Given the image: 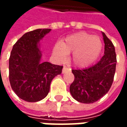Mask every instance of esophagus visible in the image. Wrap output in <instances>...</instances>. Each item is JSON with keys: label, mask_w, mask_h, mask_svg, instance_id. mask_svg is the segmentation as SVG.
<instances>
[{"label": "esophagus", "mask_w": 127, "mask_h": 127, "mask_svg": "<svg viewBox=\"0 0 127 127\" xmlns=\"http://www.w3.org/2000/svg\"><path fill=\"white\" fill-rule=\"evenodd\" d=\"M70 70V69H69V68H67L66 66H63V73H66V71H69Z\"/></svg>", "instance_id": "1"}]
</instances>
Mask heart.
<instances>
[{"label":"heart","mask_w":127,"mask_h":127,"mask_svg":"<svg viewBox=\"0 0 127 127\" xmlns=\"http://www.w3.org/2000/svg\"><path fill=\"white\" fill-rule=\"evenodd\" d=\"M102 48V42L97 36L84 32H77L66 37L54 47L53 54L59 60H64L67 54L72 53V61L75 66H89L98 58Z\"/></svg>","instance_id":"1"}]
</instances>
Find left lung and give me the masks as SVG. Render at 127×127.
Segmentation results:
<instances>
[{
  "instance_id": "left-lung-1",
  "label": "left lung",
  "mask_w": 127,
  "mask_h": 127,
  "mask_svg": "<svg viewBox=\"0 0 127 127\" xmlns=\"http://www.w3.org/2000/svg\"><path fill=\"white\" fill-rule=\"evenodd\" d=\"M104 56L95 65L83 69H73L74 81L70 86L73 97L80 103H93L107 93L114 81L116 54L115 47L104 32Z\"/></svg>"
}]
</instances>
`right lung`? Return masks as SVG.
Returning <instances> with one entry per match:
<instances>
[{"mask_svg":"<svg viewBox=\"0 0 127 127\" xmlns=\"http://www.w3.org/2000/svg\"><path fill=\"white\" fill-rule=\"evenodd\" d=\"M50 31V29H39L26 32L13 45L11 52L10 84L20 98L28 102L44 98L50 91L52 80L61 74L63 67L48 62H40L39 40Z\"/></svg>","mask_w":127,"mask_h":127,"instance_id":"right-lung-1","label":"right lung"}]
</instances>
